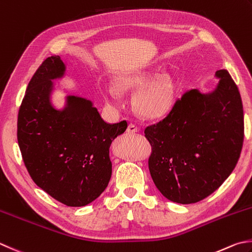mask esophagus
<instances>
[{"label":"esophagus","instance_id":"1","mask_svg":"<svg viewBox=\"0 0 252 252\" xmlns=\"http://www.w3.org/2000/svg\"><path fill=\"white\" fill-rule=\"evenodd\" d=\"M138 131V128H137V126L136 125H134V124H130L128 125V127H127V132L128 134H135V132H137Z\"/></svg>","mask_w":252,"mask_h":252}]
</instances>
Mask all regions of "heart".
Returning a JSON list of instances; mask_svg holds the SVG:
<instances>
[{
    "instance_id": "1",
    "label": "heart",
    "mask_w": 252,
    "mask_h": 252,
    "mask_svg": "<svg viewBox=\"0 0 252 252\" xmlns=\"http://www.w3.org/2000/svg\"><path fill=\"white\" fill-rule=\"evenodd\" d=\"M154 77L155 73L150 71H132L124 73L116 79L115 88H104L103 96L112 105L120 106V93L117 91L121 93L130 92L145 85V87L140 89L135 95L136 110L146 117L161 116L173 106L177 87L172 75L163 74L151 83Z\"/></svg>"
}]
</instances>
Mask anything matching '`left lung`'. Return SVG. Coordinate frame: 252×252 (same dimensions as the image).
I'll use <instances>...</instances> for the list:
<instances>
[{"instance_id":"8db88e82","label":"left lung","mask_w":252,"mask_h":252,"mask_svg":"<svg viewBox=\"0 0 252 252\" xmlns=\"http://www.w3.org/2000/svg\"><path fill=\"white\" fill-rule=\"evenodd\" d=\"M211 92L191 90L162 121L147 127L148 164L157 189L169 201L200 202L235 169L244 142V108L227 70L216 71Z\"/></svg>"}]
</instances>
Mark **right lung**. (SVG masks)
Segmentation results:
<instances>
[{
	"label": "right lung",
	"mask_w": 252,
	"mask_h": 252,
	"mask_svg": "<svg viewBox=\"0 0 252 252\" xmlns=\"http://www.w3.org/2000/svg\"><path fill=\"white\" fill-rule=\"evenodd\" d=\"M67 67L51 56L32 75L18 112L17 141L38 187L67 206H85L101 195L112 175L110 147L127 123L107 124L91 99L68 94L58 108L54 81Z\"/></svg>",
	"instance_id": "right-lung-1"
}]
</instances>
